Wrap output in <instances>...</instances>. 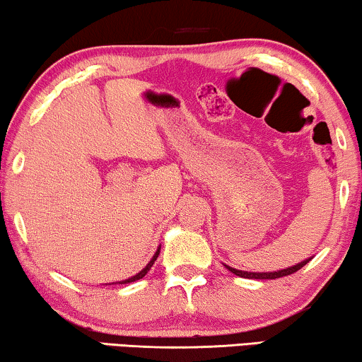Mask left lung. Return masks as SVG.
Returning <instances> with one entry per match:
<instances>
[{
  "mask_svg": "<svg viewBox=\"0 0 362 362\" xmlns=\"http://www.w3.org/2000/svg\"><path fill=\"white\" fill-rule=\"evenodd\" d=\"M313 259V257H310V259H305L303 262H298L296 265H291V267H286V269H281V270H275V272H245V270H239V269H234V267H229V265H224L227 270L232 272V274L237 275V276H244V279H257V280H275V279H280V276H286V275H291L295 274L296 270H300L301 267H305L308 262Z\"/></svg>",
  "mask_w": 362,
  "mask_h": 362,
  "instance_id": "left-lung-1",
  "label": "left lung"
}]
</instances>
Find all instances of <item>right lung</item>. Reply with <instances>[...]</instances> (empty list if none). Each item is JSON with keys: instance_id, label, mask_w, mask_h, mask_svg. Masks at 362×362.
Wrapping results in <instances>:
<instances>
[{"instance_id": "1", "label": "right lung", "mask_w": 362, "mask_h": 362, "mask_svg": "<svg viewBox=\"0 0 362 362\" xmlns=\"http://www.w3.org/2000/svg\"><path fill=\"white\" fill-rule=\"evenodd\" d=\"M160 250H161V247H158V250L155 252V255L151 257V260L148 262L146 264V267L143 270H140L138 272L136 275H133V276H130V279H127V280H122V281H117V284H132V281H135V280H140V279H143V276H145L148 272H150V269L153 267V264H155V260L158 259V255H160ZM108 285H113V284H108Z\"/></svg>"}]
</instances>
